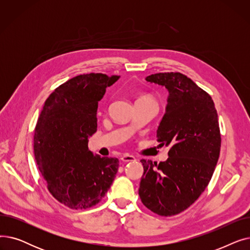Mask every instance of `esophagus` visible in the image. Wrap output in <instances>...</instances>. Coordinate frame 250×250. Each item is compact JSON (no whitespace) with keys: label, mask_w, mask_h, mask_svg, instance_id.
Masks as SVG:
<instances>
[{"label":"esophagus","mask_w":250,"mask_h":250,"mask_svg":"<svg viewBox=\"0 0 250 250\" xmlns=\"http://www.w3.org/2000/svg\"><path fill=\"white\" fill-rule=\"evenodd\" d=\"M121 160L123 162H132V161H136V158L133 155H128V154H125L122 156Z\"/></svg>","instance_id":"obj_1"}]
</instances>
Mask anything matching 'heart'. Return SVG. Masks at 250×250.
I'll list each match as a JSON object with an SVG mask.
<instances>
[{
    "label": "heart",
    "mask_w": 250,
    "mask_h": 250,
    "mask_svg": "<svg viewBox=\"0 0 250 250\" xmlns=\"http://www.w3.org/2000/svg\"><path fill=\"white\" fill-rule=\"evenodd\" d=\"M142 97H145V96H142ZM146 97H147V96H146Z\"/></svg>",
    "instance_id": "obj_1"
}]
</instances>
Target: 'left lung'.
Returning a JSON list of instances; mask_svg holds the SVG:
<instances>
[{"label":"left lung","instance_id":"obj_1","mask_svg":"<svg viewBox=\"0 0 250 250\" xmlns=\"http://www.w3.org/2000/svg\"><path fill=\"white\" fill-rule=\"evenodd\" d=\"M146 81L168 91L157 141L170 150L159 164L141 160L139 195L152 212L168 217L192 205L213 176L221 147L218 113L212 97L186 75L158 73Z\"/></svg>","mask_w":250,"mask_h":250}]
</instances>
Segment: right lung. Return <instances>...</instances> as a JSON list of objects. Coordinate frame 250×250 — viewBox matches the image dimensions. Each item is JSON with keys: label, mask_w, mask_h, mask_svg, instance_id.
<instances>
[{"label": "right lung", "mask_w": 250, "mask_h": 250, "mask_svg": "<svg viewBox=\"0 0 250 250\" xmlns=\"http://www.w3.org/2000/svg\"><path fill=\"white\" fill-rule=\"evenodd\" d=\"M118 76L86 74L72 78L46 99L34 132V155L47 188L64 206L85 209L108 191L118 159L88 149L96 132L98 101Z\"/></svg>", "instance_id": "obj_1"}]
</instances>
